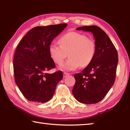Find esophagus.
Returning <instances> with one entry per match:
<instances>
[{"mask_svg": "<svg viewBox=\"0 0 130 130\" xmlns=\"http://www.w3.org/2000/svg\"><path fill=\"white\" fill-rule=\"evenodd\" d=\"M69 75H70V74H69V73H68V72H64V77H67L68 76H69Z\"/></svg>", "mask_w": 130, "mask_h": 130, "instance_id": "esophagus-1", "label": "esophagus"}]
</instances>
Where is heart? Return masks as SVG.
<instances>
[{
    "instance_id": "obj_1",
    "label": "heart",
    "mask_w": 130,
    "mask_h": 130,
    "mask_svg": "<svg viewBox=\"0 0 130 130\" xmlns=\"http://www.w3.org/2000/svg\"><path fill=\"white\" fill-rule=\"evenodd\" d=\"M60 45L54 43L49 46L51 58L58 65L62 64L66 56L69 59L61 66L62 70L72 71L86 67L92 61L96 53V44L92 39L84 34L68 32L59 39Z\"/></svg>"
}]
</instances>
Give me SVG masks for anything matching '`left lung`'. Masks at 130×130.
Here are the masks:
<instances>
[{
  "label": "left lung",
  "mask_w": 130,
  "mask_h": 130,
  "mask_svg": "<svg viewBox=\"0 0 130 130\" xmlns=\"http://www.w3.org/2000/svg\"><path fill=\"white\" fill-rule=\"evenodd\" d=\"M76 29L92 32L96 53L92 62L74 75L76 82L72 92L81 103L96 104L104 98L115 83L118 54L106 33L99 26H84Z\"/></svg>",
  "instance_id": "8db88e82"
}]
</instances>
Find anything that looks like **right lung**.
Here are the masks:
<instances>
[{
    "mask_svg": "<svg viewBox=\"0 0 130 130\" xmlns=\"http://www.w3.org/2000/svg\"><path fill=\"white\" fill-rule=\"evenodd\" d=\"M67 25L60 24L35 27L18 44L13 60L15 81L29 101L37 103L49 101L62 79L61 71L51 74L46 72L55 67L49 54V45Z\"/></svg>",
    "mask_w": 130,
    "mask_h": 130,
    "instance_id": "add662e5",
    "label": "right lung"
}]
</instances>
